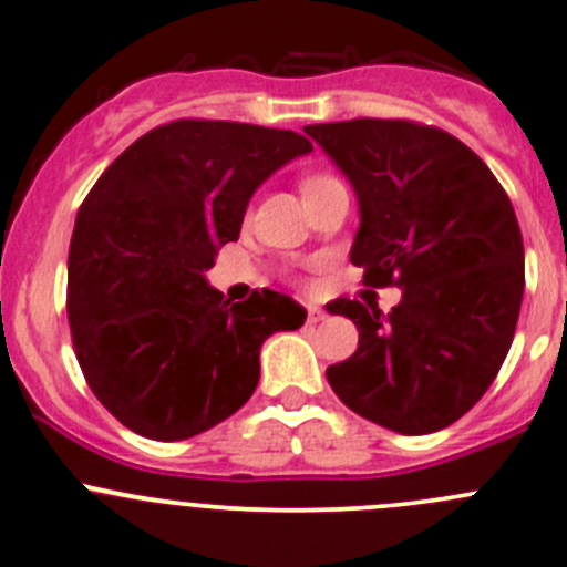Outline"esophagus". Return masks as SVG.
Masks as SVG:
<instances>
[{
    "label": "esophagus",
    "instance_id": "esophagus-1",
    "mask_svg": "<svg viewBox=\"0 0 567 567\" xmlns=\"http://www.w3.org/2000/svg\"><path fill=\"white\" fill-rule=\"evenodd\" d=\"M324 319V310H321L319 306H308V321L310 324H316V321Z\"/></svg>",
    "mask_w": 567,
    "mask_h": 567
}]
</instances>
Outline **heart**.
Masks as SVG:
<instances>
[{
  "instance_id": "1",
  "label": "heart",
  "mask_w": 567,
  "mask_h": 567,
  "mask_svg": "<svg viewBox=\"0 0 567 567\" xmlns=\"http://www.w3.org/2000/svg\"><path fill=\"white\" fill-rule=\"evenodd\" d=\"M330 178V175H308L306 181H302V188H308V186H316V184H321V181H327Z\"/></svg>"
}]
</instances>
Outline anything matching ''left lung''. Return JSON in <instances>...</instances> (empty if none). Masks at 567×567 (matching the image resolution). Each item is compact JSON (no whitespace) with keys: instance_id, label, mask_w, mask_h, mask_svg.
I'll return each mask as SVG.
<instances>
[{"instance_id":"obj_1","label":"left lung","mask_w":567,"mask_h":567,"mask_svg":"<svg viewBox=\"0 0 567 567\" xmlns=\"http://www.w3.org/2000/svg\"><path fill=\"white\" fill-rule=\"evenodd\" d=\"M306 132L354 186L351 261L362 281L403 286L386 316L346 297L327 308L359 330L357 351L327 368V381L386 430L449 427L489 389L514 340L525 291L514 205L492 169L435 126L354 118Z\"/></svg>"}]
</instances>
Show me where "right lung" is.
I'll use <instances>...</instances> for the list:
<instances>
[{"label": "right lung", "mask_w": 567, "mask_h": 567, "mask_svg": "<svg viewBox=\"0 0 567 567\" xmlns=\"http://www.w3.org/2000/svg\"><path fill=\"white\" fill-rule=\"evenodd\" d=\"M310 151L289 130L181 118L135 140L83 199L66 316L91 392L124 427L151 441L216 427L257 389L261 343L306 324L281 291L229 302L205 272L254 192Z\"/></svg>", "instance_id": "right-lung-1"}]
</instances>
